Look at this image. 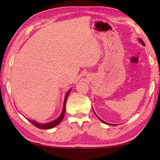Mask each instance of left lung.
<instances>
[{"label": "left lung", "mask_w": 160, "mask_h": 160, "mask_svg": "<svg viewBox=\"0 0 160 160\" xmlns=\"http://www.w3.org/2000/svg\"><path fill=\"white\" fill-rule=\"evenodd\" d=\"M140 42H141V43H142V45H144V46H145V43H144V42H143L142 39H140ZM99 120H100V121H102V122H103V123H106V122H104V121H103L102 120H101V119H100V118H99ZM107 124H108V123H107ZM110 125H111V124H110ZM114 126H116V125H114Z\"/></svg>", "instance_id": "8db88e82"}]
</instances>
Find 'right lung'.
Here are the masks:
<instances>
[{
    "label": "right lung",
    "mask_w": 160,
    "mask_h": 160,
    "mask_svg": "<svg viewBox=\"0 0 160 160\" xmlns=\"http://www.w3.org/2000/svg\"><path fill=\"white\" fill-rule=\"evenodd\" d=\"M70 91V90L68 92V93L66 94V97H65V101H64V104H63V111H62V113H61V116H59V117L57 119H56L55 121H52V122H50V123H46V124H40V123H37V122H36V121H33V120H28V121H29V122L33 124L34 126H36L37 128H39L40 129H44V130L52 128H53V127H55L57 125H58V124L61 122V121L63 120V118L64 117L65 112H66V104L68 97V95H69Z\"/></svg>",
    "instance_id": "1"
}]
</instances>
